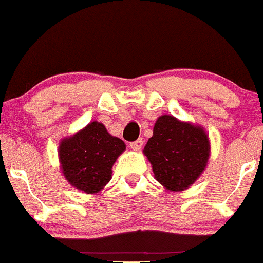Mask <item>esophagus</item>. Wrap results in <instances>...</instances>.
I'll return each mask as SVG.
<instances>
[{
  "label": "esophagus",
  "mask_w": 263,
  "mask_h": 263,
  "mask_svg": "<svg viewBox=\"0 0 263 263\" xmlns=\"http://www.w3.org/2000/svg\"><path fill=\"white\" fill-rule=\"evenodd\" d=\"M142 146H143V139H137V141H134V142L130 143V147L133 148L134 152H139Z\"/></svg>",
  "instance_id": "obj_1"
}]
</instances>
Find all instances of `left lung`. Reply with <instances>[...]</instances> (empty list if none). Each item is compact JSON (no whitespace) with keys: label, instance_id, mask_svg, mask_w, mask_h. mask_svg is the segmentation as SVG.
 <instances>
[{"label":"left lung","instance_id":"left-lung-1","mask_svg":"<svg viewBox=\"0 0 263 263\" xmlns=\"http://www.w3.org/2000/svg\"><path fill=\"white\" fill-rule=\"evenodd\" d=\"M210 138L201 126L160 116L143 154L155 179L170 191H183L196 182L210 159Z\"/></svg>","mask_w":263,"mask_h":263}]
</instances>
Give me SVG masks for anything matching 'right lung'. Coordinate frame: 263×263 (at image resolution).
I'll use <instances>...</instances> for the list:
<instances>
[{"mask_svg":"<svg viewBox=\"0 0 263 263\" xmlns=\"http://www.w3.org/2000/svg\"><path fill=\"white\" fill-rule=\"evenodd\" d=\"M125 148L122 139L110 136L101 122L93 121L60 142L63 175L72 187L96 194L111 179V167Z\"/></svg>","mask_w":263,"mask_h":263,"instance_id":"right-lung-1","label":"right lung"}]
</instances>
